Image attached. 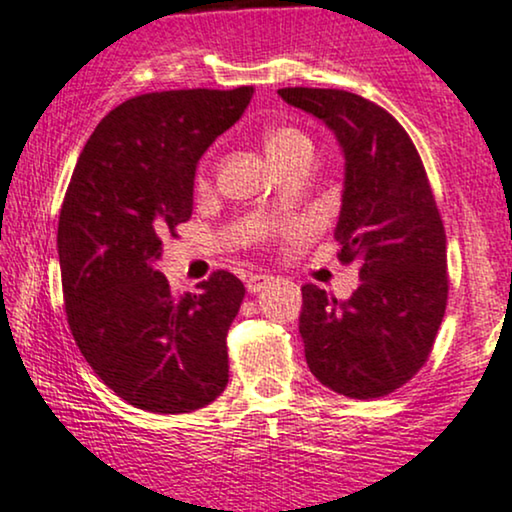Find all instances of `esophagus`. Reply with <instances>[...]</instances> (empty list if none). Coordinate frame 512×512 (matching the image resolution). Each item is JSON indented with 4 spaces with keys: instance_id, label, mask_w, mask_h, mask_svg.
<instances>
[{
    "instance_id": "34e87169",
    "label": "esophagus",
    "mask_w": 512,
    "mask_h": 512,
    "mask_svg": "<svg viewBox=\"0 0 512 512\" xmlns=\"http://www.w3.org/2000/svg\"><path fill=\"white\" fill-rule=\"evenodd\" d=\"M270 282H273V278H270V275H261V273H254V275H249V278H246V290L249 292H261V290H266V287L270 285Z\"/></svg>"
}]
</instances>
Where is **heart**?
<instances>
[{
  "mask_svg": "<svg viewBox=\"0 0 512 512\" xmlns=\"http://www.w3.org/2000/svg\"><path fill=\"white\" fill-rule=\"evenodd\" d=\"M263 148L270 160L278 167L292 165V162H311L314 160V141L306 131L297 126H273L263 134ZM198 186H208V165L198 170Z\"/></svg>",
  "mask_w": 512,
  "mask_h": 512,
  "instance_id": "1",
  "label": "heart"
}]
</instances>
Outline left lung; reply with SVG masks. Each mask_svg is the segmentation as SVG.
<instances>
[{"label": "left lung", "instance_id": "left-lung-1", "mask_svg": "<svg viewBox=\"0 0 512 512\" xmlns=\"http://www.w3.org/2000/svg\"><path fill=\"white\" fill-rule=\"evenodd\" d=\"M314 114L345 155L335 225L340 261L359 263V287L338 302L302 287L299 333L323 386L354 400L383 398L422 369L448 302L446 230L412 138L376 102L335 88H280Z\"/></svg>", "mask_w": 512, "mask_h": 512}]
</instances>
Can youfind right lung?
<instances>
[{
	"instance_id": "right-lung-1",
	"label": "right lung",
	"mask_w": 512,
	"mask_h": 512,
	"mask_svg": "<svg viewBox=\"0 0 512 512\" xmlns=\"http://www.w3.org/2000/svg\"><path fill=\"white\" fill-rule=\"evenodd\" d=\"M251 95V86L136 95L95 126L71 174L57 230L66 318L90 369L138 410H201L230 378L242 280L218 270L177 297L153 263L162 234L191 218L198 160Z\"/></svg>"
}]
</instances>
